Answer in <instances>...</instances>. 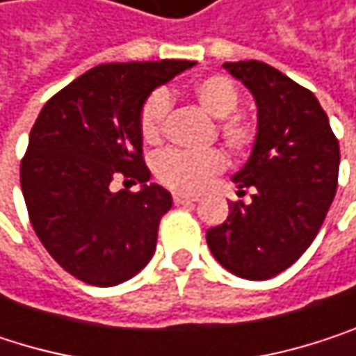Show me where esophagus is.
Returning a JSON list of instances; mask_svg holds the SVG:
<instances>
[{"label": "esophagus", "instance_id": "34e87169", "mask_svg": "<svg viewBox=\"0 0 356 356\" xmlns=\"http://www.w3.org/2000/svg\"><path fill=\"white\" fill-rule=\"evenodd\" d=\"M172 200H175V204H192V202H196L198 198H196V196H188V194H175Z\"/></svg>", "mask_w": 356, "mask_h": 356}]
</instances>
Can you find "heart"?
<instances>
[{
	"instance_id": "b5f03b06",
	"label": "heart",
	"mask_w": 356,
	"mask_h": 356,
	"mask_svg": "<svg viewBox=\"0 0 356 356\" xmlns=\"http://www.w3.org/2000/svg\"><path fill=\"white\" fill-rule=\"evenodd\" d=\"M198 104L215 118H221V135L232 149H244L254 139V127L234 114L240 104V93L236 85L219 74L200 79L194 89ZM170 99L166 91H154L143 104L139 116V131L145 143H158L162 137L164 116L168 112ZM225 168V156L219 149L207 152H186V149H164L154 160V172L164 186L196 194L213 179L217 172Z\"/></svg>"
}]
</instances>
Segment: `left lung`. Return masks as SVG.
I'll return each mask as SVG.
<instances>
[{"mask_svg":"<svg viewBox=\"0 0 356 356\" xmlns=\"http://www.w3.org/2000/svg\"><path fill=\"white\" fill-rule=\"evenodd\" d=\"M257 104V135L232 177L238 194L227 219L207 232L213 257L242 280H271L294 265L319 234L338 186L340 147L317 97L277 68L225 62Z\"/></svg>","mask_w":356,"mask_h":356,"instance_id":"left-lung-1","label":"left lung"}]
</instances>
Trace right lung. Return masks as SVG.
Wrapping results in <instances>:
<instances>
[{"label":"right lung","mask_w":356,"mask_h":356,"mask_svg":"<svg viewBox=\"0 0 356 356\" xmlns=\"http://www.w3.org/2000/svg\"><path fill=\"white\" fill-rule=\"evenodd\" d=\"M192 66V60L99 64L39 112L20 188L37 238L76 280L116 286L154 257L158 223L172 198L147 184L139 116L154 89ZM116 172L139 181L140 190L112 193Z\"/></svg>","instance_id":"1"}]
</instances>
